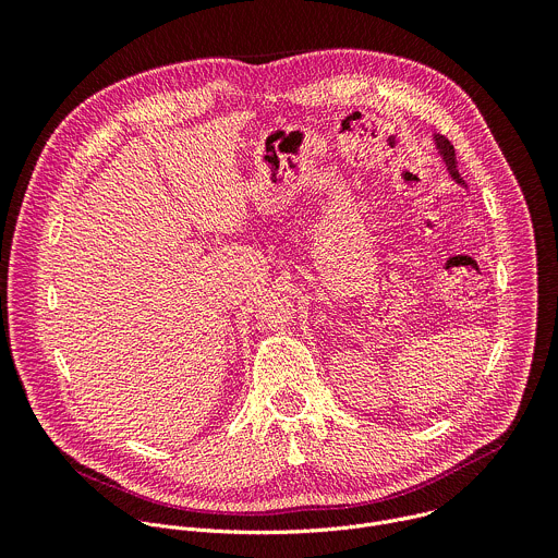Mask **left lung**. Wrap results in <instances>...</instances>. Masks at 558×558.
Wrapping results in <instances>:
<instances>
[{
	"label": "left lung",
	"mask_w": 558,
	"mask_h": 558,
	"mask_svg": "<svg viewBox=\"0 0 558 558\" xmlns=\"http://www.w3.org/2000/svg\"><path fill=\"white\" fill-rule=\"evenodd\" d=\"M433 141H435V149H437V154L441 156V161H444V166H446L450 179H452L457 185L465 187V183H463V179L459 177V170H457V156H454V147L450 145V141L444 138L441 134H433Z\"/></svg>",
	"instance_id": "1"
}]
</instances>
